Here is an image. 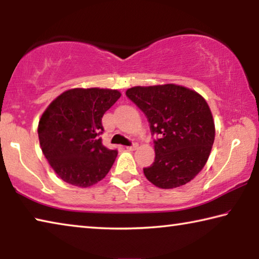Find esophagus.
<instances>
[{
    "label": "esophagus",
    "instance_id": "esophagus-1",
    "mask_svg": "<svg viewBox=\"0 0 259 259\" xmlns=\"http://www.w3.org/2000/svg\"><path fill=\"white\" fill-rule=\"evenodd\" d=\"M137 147H138V144H134V145L126 147V150H128V151H135V150H137Z\"/></svg>",
    "mask_w": 259,
    "mask_h": 259
}]
</instances>
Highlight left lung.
I'll use <instances>...</instances> for the list:
<instances>
[{"label": "left lung", "instance_id": "obj_1", "mask_svg": "<svg viewBox=\"0 0 259 259\" xmlns=\"http://www.w3.org/2000/svg\"><path fill=\"white\" fill-rule=\"evenodd\" d=\"M125 95L145 113L154 140L155 160L144 175L156 187H179L203 169L214 140V122L200 94L174 83L133 87Z\"/></svg>", "mask_w": 259, "mask_h": 259}]
</instances>
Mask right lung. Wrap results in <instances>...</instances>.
Returning <instances> with one entry per match:
<instances>
[{
  "label": "right lung",
  "mask_w": 259,
  "mask_h": 259,
  "mask_svg": "<svg viewBox=\"0 0 259 259\" xmlns=\"http://www.w3.org/2000/svg\"><path fill=\"white\" fill-rule=\"evenodd\" d=\"M121 93L100 88L69 89L52 100L38 121L41 150L65 183L90 187L111 170L117 151L105 147L99 137L102 119Z\"/></svg>",
  "instance_id": "right-lung-1"
}]
</instances>
